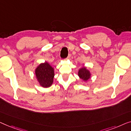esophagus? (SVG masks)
<instances>
[{"instance_id": "1", "label": "esophagus", "mask_w": 131, "mask_h": 131, "mask_svg": "<svg viewBox=\"0 0 131 131\" xmlns=\"http://www.w3.org/2000/svg\"><path fill=\"white\" fill-rule=\"evenodd\" d=\"M71 54H68V56L67 58H66V59H69L70 58H71Z\"/></svg>"}]
</instances>
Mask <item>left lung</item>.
<instances>
[{"label": "left lung", "instance_id": "obj_1", "mask_svg": "<svg viewBox=\"0 0 131 131\" xmlns=\"http://www.w3.org/2000/svg\"><path fill=\"white\" fill-rule=\"evenodd\" d=\"M78 75L80 78L84 81H87L88 79L90 78V72L88 71V69H86V68H82L79 70Z\"/></svg>", "mask_w": 131, "mask_h": 131}]
</instances>
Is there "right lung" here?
Segmentation results:
<instances>
[{
    "instance_id": "right-lung-1",
    "label": "right lung",
    "mask_w": 131,
    "mask_h": 131,
    "mask_svg": "<svg viewBox=\"0 0 131 131\" xmlns=\"http://www.w3.org/2000/svg\"><path fill=\"white\" fill-rule=\"evenodd\" d=\"M36 75L40 84L43 87L51 85L54 78V69L47 62L41 63L36 68Z\"/></svg>"
}]
</instances>
